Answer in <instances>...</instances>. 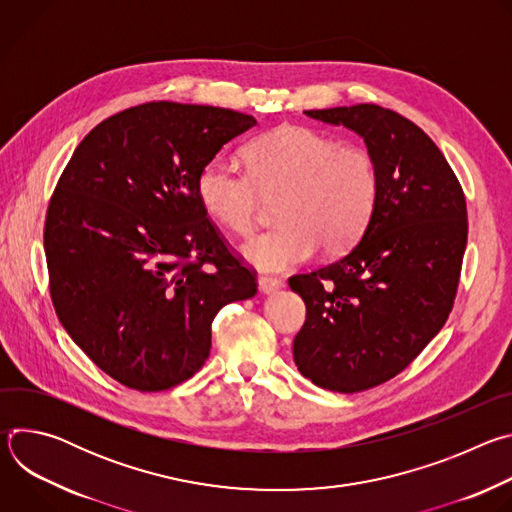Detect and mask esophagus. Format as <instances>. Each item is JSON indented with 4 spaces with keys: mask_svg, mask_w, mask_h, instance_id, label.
I'll list each match as a JSON object with an SVG mask.
<instances>
[{
    "mask_svg": "<svg viewBox=\"0 0 512 512\" xmlns=\"http://www.w3.org/2000/svg\"><path fill=\"white\" fill-rule=\"evenodd\" d=\"M259 289L261 294H275V291H279L283 287V281L277 279V277H259Z\"/></svg>",
    "mask_w": 512,
    "mask_h": 512,
    "instance_id": "1",
    "label": "esophagus"
}]
</instances>
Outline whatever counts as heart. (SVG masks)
<instances>
[{
  "label": "heart",
  "mask_w": 512,
  "mask_h": 512,
  "mask_svg": "<svg viewBox=\"0 0 512 512\" xmlns=\"http://www.w3.org/2000/svg\"><path fill=\"white\" fill-rule=\"evenodd\" d=\"M249 172L214 156L198 174L204 210L233 233L247 235L263 196H279L277 227L241 247L247 263L261 271H285L308 261L318 247L342 253L367 231L377 198L379 170L360 148L308 127H279L255 139L247 152Z\"/></svg>",
  "instance_id": "b5f03b06"
}]
</instances>
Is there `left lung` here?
<instances>
[{
	"instance_id": "obj_1",
	"label": "left lung",
	"mask_w": 512,
	"mask_h": 512,
	"mask_svg": "<svg viewBox=\"0 0 512 512\" xmlns=\"http://www.w3.org/2000/svg\"><path fill=\"white\" fill-rule=\"evenodd\" d=\"M304 113L354 131L379 170L358 245L289 277L308 310L294 340L298 371L322 389L358 393L399 375L446 324L468 239L466 198L440 148L399 113L369 103Z\"/></svg>"
}]
</instances>
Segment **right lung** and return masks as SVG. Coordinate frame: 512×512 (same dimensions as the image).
<instances>
[{"instance_id":"right-lung-1","label":"right lung","mask_w":512,"mask_h":512,"mask_svg":"<svg viewBox=\"0 0 512 512\" xmlns=\"http://www.w3.org/2000/svg\"><path fill=\"white\" fill-rule=\"evenodd\" d=\"M257 121L145 103L101 121L52 194L44 253L60 324L129 389L166 391L208 358L223 306L257 294L198 198V174Z\"/></svg>"}]
</instances>
